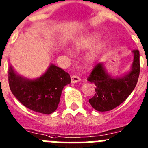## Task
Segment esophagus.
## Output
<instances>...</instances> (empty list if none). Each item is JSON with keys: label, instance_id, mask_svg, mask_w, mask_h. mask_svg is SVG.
<instances>
[{"label": "esophagus", "instance_id": "34e87169", "mask_svg": "<svg viewBox=\"0 0 148 148\" xmlns=\"http://www.w3.org/2000/svg\"><path fill=\"white\" fill-rule=\"evenodd\" d=\"M80 81H81V78L78 76H76V75H72L71 76V82L73 84L78 83Z\"/></svg>", "mask_w": 148, "mask_h": 148}]
</instances>
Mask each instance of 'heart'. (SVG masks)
Returning a JSON list of instances; mask_svg holds the SVG:
<instances>
[{
    "label": "heart",
    "instance_id": "obj_1",
    "mask_svg": "<svg viewBox=\"0 0 148 148\" xmlns=\"http://www.w3.org/2000/svg\"><path fill=\"white\" fill-rule=\"evenodd\" d=\"M100 37L97 32H89L78 37L75 40L73 45L77 51H82L92 47L85 55L84 62L87 67H91L97 61L100 54L104 47V42L102 40H97ZM68 54H71L69 50H67Z\"/></svg>",
    "mask_w": 148,
    "mask_h": 148
}]
</instances>
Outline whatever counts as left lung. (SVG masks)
<instances>
[{
	"label": "left lung",
	"instance_id": "1",
	"mask_svg": "<svg viewBox=\"0 0 148 148\" xmlns=\"http://www.w3.org/2000/svg\"><path fill=\"white\" fill-rule=\"evenodd\" d=\"M129 71L121 75H112L107 72L104 63H98L87 81L95 85V95L89 100L91 106L98 112H108L124 102L137 84L140 71L139 51L134 50Z\"/></svg>",
	"mask_w": 148,
	"mask_h": 148
}]
</instances>
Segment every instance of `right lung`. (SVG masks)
Here are the masks:
<instances>
[{
	"label": "right lung",
	"instance_id": "1",
	"mask_svg": "<svg viewBox=\"0 0 148 148\" xmlns=\"http://www.w3.org/2000/svg\"><path fill=\"white\" fill-rule=\"evenodd\" d=\"M8 79L12 94L24 106L45 114L56 110L63 88L70 83L68 73L53 64L34 79L20 75L10 65Z\"/></svg>",
	"mask_w": 148,
	"mask_h": 148
}]
</instances>
